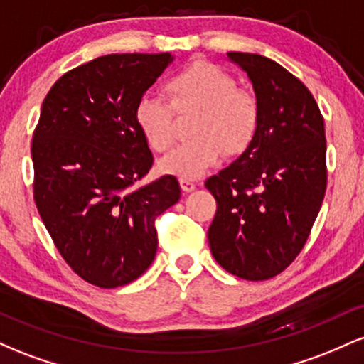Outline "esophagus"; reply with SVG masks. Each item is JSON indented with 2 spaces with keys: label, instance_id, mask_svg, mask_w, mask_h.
Returning a JSON list of instances; mask_svg holds the SVG:
<instances>
[{
  "label": "esophagus",
  "instance_id": "esophagus-1",
  "mask_svg": "<svg viewBox=\"0 0 364 364\" xmlns=\"http://www.w3.org/2000/svg\"><path fill=\"white\" fill-rule=\"evenodd\" d=\"M179 185H181V190L186 191V193H190L196 188L195 181H191V179H179Z\"/></svg>",
  "mask_w": 364,
  "mask_h": 364
}]
</instances>
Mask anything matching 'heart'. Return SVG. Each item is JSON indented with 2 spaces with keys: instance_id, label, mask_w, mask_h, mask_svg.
I'll list each match as a JSON object with an SVG mask.
<instances>
[{
  "instance_id": "1",
  "label": "heart",
  "mask_w": 364,
  "mask_h": 364,
  "mask_svg": "<svg viewBox=\"0 0 364 364\" xmlns=\"http://www.w3.org/2000/svg\"><path fill=\"white\" fill-rule=\"evenodd\" d=\"M164 97L144 94L133 118L147 145L164 152L174 144V112L198 111L191 127L193 140L161 159L159 171L179 179H196L217 164L225 150L240 154L252 144L260 124V109L250 92L237 89L228 72L210 63H195L164 85Z\"/></svg>"
}]
</instances>
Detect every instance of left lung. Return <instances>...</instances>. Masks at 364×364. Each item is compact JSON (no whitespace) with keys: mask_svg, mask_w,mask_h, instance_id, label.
I'll list each match as a JSON object with an SVG mask.
<instances>
[{"mask_svg":"<svg viewBox=\"0 0 364 364\" xmlns=\"http://www.w3.org/2000/svg\"><path fill=\"white\" fill-rule=\"evenodd\" d=\"M252 82L260 124L248 149L205 181L217 212L208 245L223 269L265 281L306 243L327 188L323 116L311 92L279 63L228 53Z\"/></svg>","mask_w":364,"mask_h":364,"instance_id":"obj_1","label":"left lung"}]
</instances>
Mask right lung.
Instances as JSON below:
<instances>
[{"label":"right lung","instance_id":"obj_1","mask_svg":"<svg viewBox=\"0 0 364 364\" xmlns=\"http://www.w3.org/2000/svg\"><path fill=\"white\" fill-rule=\"evenodd\" d=\"M171 61L169 53L95 58L63 75L41 109L32 139L37 210L73 272L102 289L149 269L156 219L181 196L169 174L140 186L154 157L133 118Z\"/></svg>","mask_w":364,"mask_h":364}]
</instances>
